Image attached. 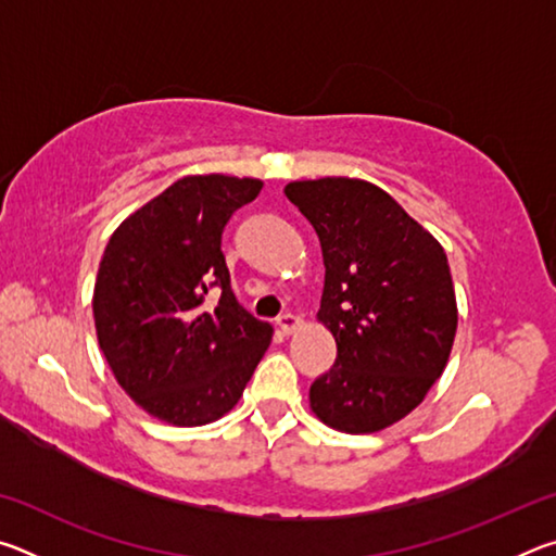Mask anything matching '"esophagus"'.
Listing matches in <instances>:
<instances>
[{
	"label": "esophagus",
	"mask_w": 556,
	"mask_h": 556,
	"mask_svg": "<svg viewBox=\"0 0 556 556\" xmlns=\"http://www.w3.org/2000/svg\"><path fill=\"white\" fill-rule=\"evenodd\" d=\"M277 326H279L281 333L289 336V333H294L296 328L301 326V318L294 316V314H281V316L277 318Z\"/></svg>",
	"instance_id": "1"
}]
</instances>
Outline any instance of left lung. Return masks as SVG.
<instances>
[{"instance_id":"8db88e82","label":"left lung","mask_w":556,"mask_h":556,"mask_svg":"<svg viewBox=\"0 0 556 556\" xmlns=\"http://www.w3.org/2000/svg\"><path fill=\"white\" fill-rule=\"evenodd\" d=\"M285 193L321 242L318 321L338 348L308 390L312 409L338 431L372 434L407 417L446 368L458 324L446 252L361 178L294 181Z\"/></svg>"}]
</instances>
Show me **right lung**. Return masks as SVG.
I'll return each mask as SVG.
<instances>
[{
    "mask_svg": "<svg viewBox=\"0 0 556 556\" xmlns=\"http://www.w3.org/2000/svg\"><path fill=\"white\" fill-rule=\"evenodd\" d=\"M260 191V178H178L112 232L102 255L100 348L122 390L166 425L220 419L269 348L271 326L238 304L220 250L230 215ZM211 288L222 294L213 309Z\"/></svg>",
    "mask_w": 556,
    "mask_h": 556,
    "instance_id": "1",
    "label": "right lung"
}]
</instances>
